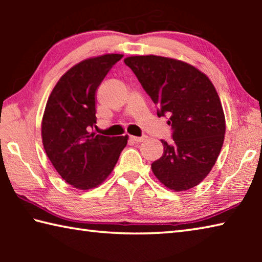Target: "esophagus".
<instances>
[{"label": "esophagus", "instance_id": "1", "mask_svg": "<svg viewBox=\"0 0 262 262\" xmlns=\"http://www.w3.org/2000/svg\"><path fill=\"white\" fill-rule=\"evenodd\" d=\"M129 139L132 141H134V142H142V141H144L145 139H147V136H145V135H143V136H133V135H130Z\"/></svg>", "mask_w": 262, "mask_h": 262}]
</instances>
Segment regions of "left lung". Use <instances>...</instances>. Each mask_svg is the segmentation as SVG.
Segmentation results:
<instances>
[{
	"instance_id": "1",
	"label": "left lung",
	"mask_w": 262,
	"mask_h": 262,
	"mask_svg": "<svg viewBox=\"0 0 262 262\" xmlns=\"http://www.w3.org/2000/svg\"><path fill=\"white\" fill-rule=\"evenodd\" d=\"M125 63L158 106V117L170 115L173 142L161 140L164 151L151 164L154 174L176 192L193 188L215 165L224 141V113L214 85L179 60L141 55L126 57Z\"/></svg>"
}]
</instances>
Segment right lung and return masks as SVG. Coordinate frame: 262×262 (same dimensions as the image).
Wrapping results in <instances>:
<instances>
[{"label":"right lung","instance_id":"obj_1","mask_svg":"<svg viewBox=\"0 0 262 262\" xmlns=\"http://www.w3.org/2000/svg\"><path fill=\"white\" fill-rule=\"evenodd\" d=\"M121 54L84 60L70 68L53 89L42 118V144L57 173L79 189L107 178L128 136L91 133L96 127V94Z\"/></svg>","mask_w":262,"mask_h":262}]
</instances>
